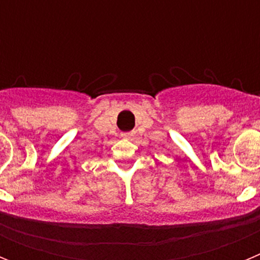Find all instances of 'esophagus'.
Here are the masks:
<instances>
[{
    "instance_id": "esophagus-1",
    "label": "esophagus",
    "mask_w": 260,
    "mask_h": 260,
    "mask_svg": "<svg viewBox=\"0 0 260 260\" xmlns=\"http://www.w3.org/2000/svg\"><path fill=\"white\" fill-rule=\"evenodd\" d=\"M121 137H122L123 139H130V138H133V133H130V132L122 133V134H121Z\"/></svg>"
}]
</instances>
